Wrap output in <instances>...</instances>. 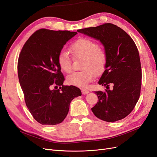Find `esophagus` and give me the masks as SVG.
I'll list each match as a JSON object with an SVG mask.
<instances>
[{
  "mask_svg": "<svg viewBox=\"0 0 157 157\" xmlns=\"http://www.w3.org/2000/svg\"><path fill=\"white\" fill-rule=\"evenodd\" d=\"M82 94H88V93H89V91L88 90L85 89H82Z\"/></svg>",
  "mask_w": 157,
  "mask_h": 157,
  "instance_id": "obj_1",
  "label": "esophagus"
}]
</instances>
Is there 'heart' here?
Wrapping results in <instances>:
<instances>
[{
  "instance_id": "b5f03b06",
  "label": "heart",
  "mask_w": 157,
  "mask_h": 157,
  "mask_svg": "<svg viewBox=\"0 0 157 157\" xmlns=\"http://www.w3.org/2000/svg\"><path fill=\"white\" fill-rule=\"evenodd\" d=\"M70 52L75 59L83 58L81 72H74L67 78L69 85L78 87H85L93 79L94 74L100 75L105 70L108 57L98 44L88 38H79L70 48ZM57 62L63 71L69 73L72 70V61L69 53L61 51L58 55Z\"/></svg>"
}]
</instances>
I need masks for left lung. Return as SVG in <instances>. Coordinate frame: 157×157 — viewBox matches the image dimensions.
Segmentation results:
<instances>
[{"instance_id": "obj_1", "label": "left lung", "mask_w": 157, "mask_h": 157, "mask_svg": "<svg viewBox=\"0 0 157 157\" xmlns=\"http://www.w3.org/2000/svg\"><path fill=\"white\" fill-rule=\"evenodd\" d=\"M78 33L99 40L108 60L98 84L107 89L95 91L98 100L91 108L96 117L107 122L126 117L138 102L141 85V68L137 47L129 35L112 23L79 29ZM113 85L110 90L109 85Z\"/></svg>"}]
</instances>
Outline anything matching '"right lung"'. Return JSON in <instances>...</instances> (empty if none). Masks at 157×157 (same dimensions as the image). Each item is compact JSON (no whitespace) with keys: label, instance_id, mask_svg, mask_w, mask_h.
<instances>
[{"label":"right lung","instance_id":"obj_1","mask_svg":"<svg viewBox=\"0 0 157 157\" xmlns=\"http://www.w3.org/2000/svg\"><path fill=\"white\" fill-rule=\"evenodd\" d=\"M77 34L39 29L27 40L19 54L18 78L25 103L34 119L42 124L62 123L71 101L82 95L75 86L63 85L64 78L57 62L64 45ZM53 84L62 87L51 90Z\"/></svg>","mask_w":157,"mask_h":157}]
</instances>
